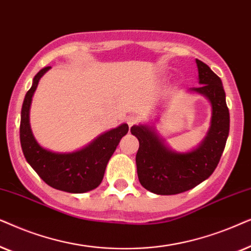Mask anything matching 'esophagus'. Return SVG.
Wrapping results in <instances>:
<instances>
[{
    "label": "esophagus",
    "instance_id": "34e87169",
    "mask_svg": "<svg viewBox=\"0 0 251 251\" xmlns=\"http://www.w3.org/2000/svg\"><path fill=\"white\" fill-rule=\"evenodd\" d=\"M141 122V118H140L139 116H129L127 119H126V123H127V125L129 127H132V126L136 125V124H139Z\"/></svg>",
    "mask_w": 251,
    "mask_h": 251
}]
</instances>
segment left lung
Masks as SVG:
<instances>
[{
	"label": "left lung",
	"mask_w": 251,
	"mask_h": 251,
	"mask_svg": "<svg viewBox=\"0 0 251 251\" xmlns=\"http://www.w3.org/2000/svg\"><path fill=\"white\" fill-rule=\"evenodd\" d=\"M202 86L190 92L203 94L212 106L211 127L204 141L190 152L178 153L166 148L151 128L133 126L139 140L135 162L139 181L149 192L175 195L198 186L212 175L225 149L229 132V111L222 80L205 63L196 59Z\"/></svg>",
	"instance_id": "left-lung-1"
}]
</instances>
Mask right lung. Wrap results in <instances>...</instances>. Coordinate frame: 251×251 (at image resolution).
<instances>
[{
  "mask_svg": "<svg viewBox=\"0 0 251 251\" xmlns=\"http://www.w3.org/2000/svg\"><path fill=\"white\" fill-rule=\"evenodd\" d=\"M50 69L43 68L33 79L22 108L19 136L23 152L40 178L52 188L68 193H86L101 183L110 157L120 139L128 132L127 124L100 135L86 148L71 153H56L43 149L35 141L29 126V106L39 80Z\"/></svg>",
  "mask_w": 251,
  "mask_h": 251,
  "instance_id": "add662e5",
  "label": "right lung"
}]
</instances>
